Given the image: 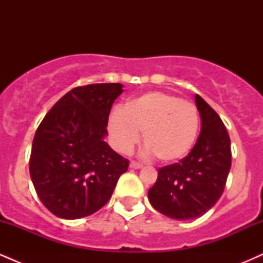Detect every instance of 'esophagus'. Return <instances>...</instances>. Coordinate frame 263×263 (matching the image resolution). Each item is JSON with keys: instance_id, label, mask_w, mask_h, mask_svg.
<instances>
[{"instance_id": "1", "label": "esophagus", "mask_w": 263, "mask_h": 263, "mask_svg": "<svg viewBox=\"0 0 263 263\" xmlns=\"http://www.w3.org/2000/svg\"><path fill=\"white\" fill-rule=\"evenodd\" d=\"M129 167L134 168V170H140V168H142V164H141V163H138V162L132 161L131 163H129Z\"/></svg>"}]
</instances>
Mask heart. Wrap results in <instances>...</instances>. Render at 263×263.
Here are the masks:
<instances>
[{
    "label": "heart",
    "mask_w": 263,
    "mask_h": 263,
    "mask_svg": "<svg viewBox=\"0 0 263 263\" xmlns=\"http://www.w3.org/2000/svg\"><path fill=\"white\" fill-rule=\"evenodd\" d=\"M200 116L193 102L168 92L152 91L115 108L108 117V136L119 152L128 153L142 138L147 153L170 163L183 158L197 141Z\"/></svg>",
    "instance_id": "heart-1"
}]
</instances>
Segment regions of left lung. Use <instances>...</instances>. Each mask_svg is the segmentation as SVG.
I'll use <instances>...</instances> for the list:
<instances>
[{
	"instance_id": "left-lung-1",
	"label": "left lung",
	"mask_w": 263,
	"mask_h": 263,
	"mask_svg": "<svg viewBox=\"0 0 263 263\" xmlns=\"http://www.w3.org/2000/svg\"><path fill=\"white\" fill-rule=\"evenodd\" d=\"M201 131L189 155L158 170L148 190L149 203L176 220L195 219L215 205L231 168L230 137L221 119L203 98L195 95Z\"/></svg>"
}]
</instances>
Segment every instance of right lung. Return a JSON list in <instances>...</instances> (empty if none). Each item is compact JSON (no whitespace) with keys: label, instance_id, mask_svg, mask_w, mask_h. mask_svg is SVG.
I'll use <instances>...</instances> for the list:
<instances>
[{"label":"right lung","instance_id":"1","mask_svg":"<svg viewBox=\"0 0 263 263\" xmlns=\"http://www.w3.org/2000/svg\"><path fill=\"white\" fill-rule=\"evenodd\" d=\"M117 83L74 87L48 111L32 143L29 173L39 199L62 219H79L110 200L128 159L104 137Z\"/></svg>","mask_w":263,"mask_h":263}]
</instances>
